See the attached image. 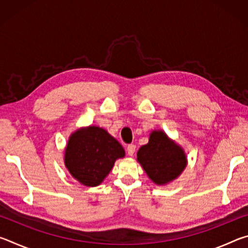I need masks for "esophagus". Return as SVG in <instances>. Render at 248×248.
Segmentation results:
<instances>
[{"instance_id":"obj_1","label":"esophagus","mask_w":248,"mask_h":248,"mask_svg":"<svg viewBox=\"0 0 248 248\" xmlns=\"http://www.w3.org/2000/svg\"><path fill=\"white\" fill-rule=\"evenodd\" d=\"M127 152H128V154L130 155V156H132V155L134 154V152H136V145H134V144H129L127 146Z\"/></svg>"}]
</instances>
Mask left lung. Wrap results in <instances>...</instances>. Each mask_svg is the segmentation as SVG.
<instances>
[{
	"label": "left lung",
	"instance_id": "left-lung-1",
	"mask_svg": "<svg viewBox=\"0 0 248 248\" xmlns=\"http://www.w3.org/2000/svg\"><path fill=\"white\" fill-rule=\"evenodd\" d=\"M137 159L149 178L156 185H166L176 179L187 165L184 150L162 130L151 132L149 143L139 149Z\"/></svg>",
	"mask_w": 248,
	"mask_h": 248
}]
</instances>
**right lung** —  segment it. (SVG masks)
Listing matches in <instances>:
<instances>
[{"mask_svg": "<svg viewBox=\"0 0 248 248\" xmlns=\"http://www.w3.org/2000/svg\"><path fill=\"white\" fill-rule=\"evenodd\" d=\"M124 150L106 130L96 125L71 134L64 153L65 167L84 186L95 187L106 178Z\"/></svg>", "mask_w": 248, "mask_h": 248, "instance_id": "1", "label": "right lung"}]
</instances>
